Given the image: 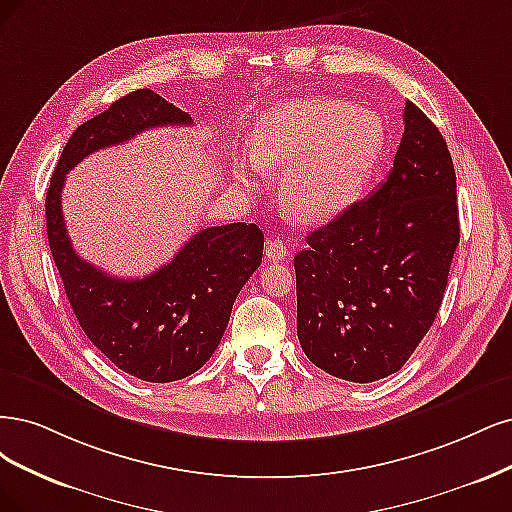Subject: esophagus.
I'll list each match as a JSON object with an SVG mask.
<instances>
[{
  "mask_svg": "<svg viewBox=\"0 0 512 512\" xmlns=\"http://www.w3.org/2000/svg\"><path fill=\"white\" fill-rule=\"evenodd\" d=\"M266 257H268V261H285L289 257L287 244L280 238H270L266 242Z\"/></svg>",
  "mask_w": 512,
  "mask_h": 512,
  "instance_id": "esophagus-1",
  "label": "esophagus"
}]
</instances>
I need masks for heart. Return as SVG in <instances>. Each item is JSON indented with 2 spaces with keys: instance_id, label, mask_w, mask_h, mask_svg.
<instances>
[{
  "instance_id": "obj_1",
  "label": "heart",
  "mask_w": 512,
  "mask_h": 512,
  "mask_svg": "<svg viewBox=\"0 0 512 512\" xmlns=\"http://www.w3.org/2000/svg\"><path fill=\"white\" fill-rule=\"evenodd\" d=\"M383 148L385 123L374 110L310 97L263 114L249 157L259 170H283V202L302 219L319 221L357 200ZM234 176L242 189L255 185L249 166H238Z\"/></svg>"
}]
</instances>
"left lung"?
<instances>
[{
	"label": "left lung",
	"instance_id": "8db88e82",
	"mask_svg": "<svg viewBox=\"0 0 512 512\" xmlns=\"http://www.w3.org/2000/svg\"><path fill=\"white\" fill-rule=\"evenodd\" d=\"M306 242L293 259L306 357L353 383L398 372L430 332L459 244L453 159L415 104L385 183Z\"/></svg>",
	"mask_w": 512,
	"mask_h": 512
}]
</instances>
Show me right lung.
Here are the masks:
<instances>
[{
    "label": "right lung",
    "mask_w": 512,
    "mask_h": 512,
    "mask_svg": "<svg viewBox=\"0 0 512 512\" xmlns=\"http://www.w3.org/2000/svg\"><path fill=\"white\" fill-rule=\"evenodd\" d=\"M191 123L155 91H131L74 131L46 193L48 244L82 332L119 370L148 383L180 381L217 351L236 295L261 263V229L255 223L202 229L153 274L117 278L74 251L61 191L65 174L100 148L146 129Z\"/></svg>",
    "instance_id": "obj_1"
}]
</instances>
